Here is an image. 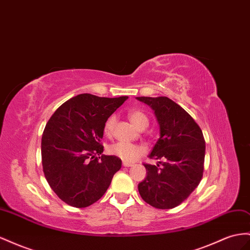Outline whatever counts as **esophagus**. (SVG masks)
I'll return each instance as SVG.
<instances>
[{
    "label": "esophagus",
    "instance_id": "1",
    "mask_svg": "<svg viewBox=\"0 0 250 250\" xmlns=\"http://www.w3.org/2000/svg\"><path fill=\"white\" fill-rule=\"evenodd\" d=\"M123 166L124 167H131L132 164L131 163H127V162H123Z\"/></svg>",
    "mask_w": 250,
    "mask_h": 250
}]
</instances>
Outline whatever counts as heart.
Instances as JSON below:
<instances>
[{
	"label": "heart",
	"mask_w": 250,
	"mask_h": 250,
	"mask_svg": "<svg viewBox=\"0 0 250 250\" xmlns=\"http://www.w3.org/2000/svg\"><path fill=\"white\" fill-rule=\"evenodd\" d=\"M128 117H129L131 122L136 125L140 129L142 128H145L148 125V118L146 114L140 110V109H133L130 110L128 113ZM117 117L116 114H111L108 119L106 120L104 124V133L105 136L110 137L113 129L114 125H116ZM109 153L112 154L114 157H118L124 162H133L140 157L143 156L145 153V148L138 144H132L129 142H118V143H114L109 147Z\"/></svg>",
	"instance_id": "heart-1"
}]
</instances>
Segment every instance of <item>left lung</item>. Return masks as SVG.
I'll return each instance as SVG.
<instances>
[{"label": "left lung", "instance_id": "1", "mask_svg": "<svg viewBox=\"0 0 250 250\" xmlns=\"http://www.w3.org/2000/svg\"><path fill=\"white\" fill-rule=\"evenodd\" d=\"M149 105L160 125V138L148 157L163 160L144 164L147 175L138 188L146 203L171 209L185 201L203 177L205 140L200 126L186 110L167 97H138Z\"/></svg>", "mask_w": 250, "mask_h": 250}]
</instances>
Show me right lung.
<instances>
[{
	"instance_id": "right-lung-1",
	"label": "right lung",
	"mask_w": 250,
	"mask_h": 250,
	"mask_svg": "<svg viewBox=\"0 0 250 250\" xmlns=\"http://www.w3.org/2000/svg\"><path fill=\"white\" fill-rule=\"evenodd\" d=\"M128 97L82 93L66 101L47 122L42 165L51 189L66 204L87 207L103 197L122 161L102 154L106 120Z\"/></svg>"
}]
</instances>
